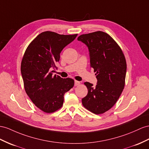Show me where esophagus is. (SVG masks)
<instances>
[{
    "label": "esophagus",
    "mask_w": 149,
    "mask_h": 149,
    "mask_svg": "<svg viewBox=\"0 0 149 149\" xmlns=\"http://www.w3.org/2000/svg\"><path fill=\"white\" fill-rule=\"evenodd\" d=\"M80 84V82L77 81H74V86H79Z\"/></svg>",
    "instance_id": "1"
}]
</instances>
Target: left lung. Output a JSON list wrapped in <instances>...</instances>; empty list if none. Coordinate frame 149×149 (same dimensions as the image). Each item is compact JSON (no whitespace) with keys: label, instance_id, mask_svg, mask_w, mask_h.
Here are the masks:
<instances>
[{"label":"left lung","instance_id":"obj_1","mask_svg":"<svg viewBox=\"0 0 149 149\" xmlns=\"http://www.w3.org/2000/svg\"><path fill=\"white\" fill-rule=\"evenodd\" d=\"M77 40L89 49L90 66L94 68L97 84L86 82L84 107L96 114L104 113L115 104L124 89L127 63L121 49L108 34L96 31L79 36Z\"/></svg>","mask_w":149,"mask_h":149}]
</instances>
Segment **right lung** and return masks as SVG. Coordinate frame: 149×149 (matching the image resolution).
I'll return each instance as SVG.
<instances>
[{
	"mask_svg": "<svg viewBox=\"0 0 149 149\" xmlns=\"http://www.w3.org/2000/svg\"><path fill=\"white\" fill-rule=\"evenodd\" d=\"M77 35H63L45 31L38 35L26 49L21 65L26 94L36 107L45 113L62 107L63 96L73 87L74 81L53 75L62 49Z\"/></svg>",
	"mask_w": 149,
	"mask_h": 149,
	"instance_id": "add662e5",
	"label": "right lung"
}]
</instances>
